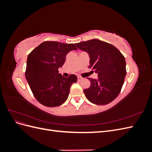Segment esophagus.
Segmentation results:
<instances>
[{
    "mask_svg": "<svg viewBox=\"0 0 152 152\" xmlns=\"http://www.w3.org/2000/svg\"><path fill=\"white\" fill-rule=\"evenodd\" d=\"M82 79V77H77V80L78 81H80Z\"/></svg>",
    "mask_w": 152,
    "mask_h": 152,
    "instance_id": "obj_1",
    "label": "esophagus"
}]
</instances>
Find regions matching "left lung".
Listing matches in <instances>:
<instances>
[{"instance_id": "obj_1", "label": "left lung", "mask_w": 152, "mask_h": 152, "mask_svg": "<svg viewBox=\"0 0 152 152\" xmlns=\"http://www.w3.org/2000/svg\"><path fill=\"white\" fill-rule=\"evenodd\" d=\"M88 53L91 68L98 73V79L88 78L91 86L84 90L86 97L96 104L111 103L120 93L126 75L125 58L113 45L98 39L75 44Z\"/></svg>"}]
</instances>
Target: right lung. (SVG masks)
Returning a JSON list of instances; mask_svg holds the SVG:
<instances>
[{
	"label": "right lung",
	"mask_w": 152,
	"mask_h": 152,
	"mask_svg": "<svg viewBox=\"0 0 152 152\" xmlns=\"http://www.w3.org/2000/svg\"><path fill=\"white\" fill-rule=\"evenodd\" d=\"M77 48L73 44L45 41L28 54L25 77L34 97L42 104L55 107L67 99L76 75L68 78L59 73L58 68L65 61L66 54Z\"/></svg>",
	"instance_id": "obj_1"
}]
</instances>
